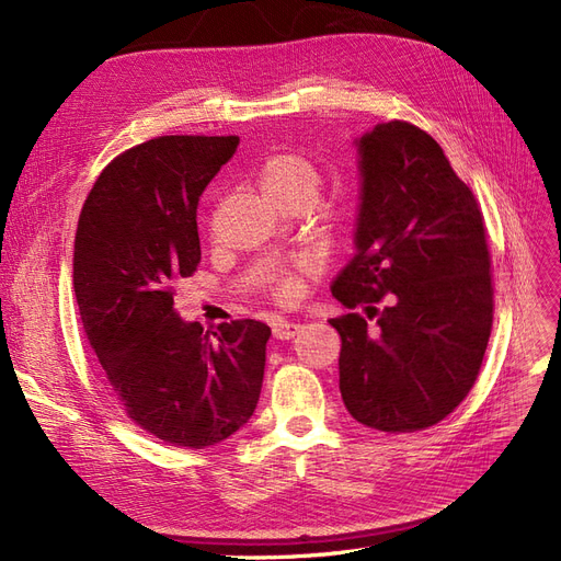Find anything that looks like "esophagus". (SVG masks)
Returning a JSON list of instances; mask_svg holds the SVG:
<instances>
[{
  "label": "esophagus",
  "mask_w": 561,
  "mask_h": 561,
  "mask_svg": "<svg viewBox=\"0 0 561 561\" xmlns=\"http://www.w3.org/2000/svg\"><path fill=\"white\" fill-rule=\"evenodd\" d=\"M299 330H301L299 322H290V320L274 322V336L280 339V342H285V339H293Z\"/></svg>",
  "instance_id": "34e87169"
}]
</instances>
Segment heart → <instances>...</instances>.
<instances>
[{
  "label": "heart",
  "instance_id": "1",
  "mask_svg": "<svg viewBox=\"0 0 561 561\" xmlns=\"http://www.w3.org/2000/svg\"><path fill=\"white\" fill-rule=\"evenodd\" d=\"M260 190L268 201H316L320 190L318 168L299 154H276L260 168ZM297 295L293 276H278L274 280V297L290 301Z\"/></svg>",
  "mask_w": 561,
  "mask_h": 561
}]
</instances>
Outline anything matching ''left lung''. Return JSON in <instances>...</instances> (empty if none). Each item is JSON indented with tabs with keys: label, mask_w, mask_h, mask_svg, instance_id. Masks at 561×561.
I'll return each instance as SVG.
<instances>
[{
	"label": "left lung",
	"mask_w": 561,
	"mask_h": 561,
	"mask_svg": "<svg viewBox=\"0 0 561 561\" xmlns=\"http://www.w3.org/2000/svg\"><path fill=\"white\" fill-rule=\"evenodd\" d=\"M358 151V252L332 295L367 318L330 320L342 336L339 390L363 426L426 431L463 402L484 360L494 322L484 217L419 126L379 124Z\"/></svg>",
	"instance_id": "obj_1"
}]
</instances>
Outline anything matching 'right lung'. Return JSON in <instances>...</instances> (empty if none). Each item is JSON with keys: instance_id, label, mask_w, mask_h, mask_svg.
<instances>
[{"instance_id": "obj_1", "label": "right lung", "mask_w": 561, "mask_h": 561, "mask_svg": "<svg viewBox=\"0 0 561 561\" xmlns=\"http://www.w3.org/2000/svg\"><path fill=\"white\" fill-rule=\"evenodd\" d=\"M236 135H163L118 154L83 203L75 297L126 416L168 445L203 449L243 428L260 400L268 325L184 322L175 283L201 262L198 198Z\"/></svg>"}]
</instances>
